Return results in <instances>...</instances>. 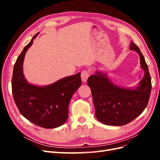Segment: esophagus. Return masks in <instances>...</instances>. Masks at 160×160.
I'll list each match as a JSON object with an SVG mask.
<instances>
[{
	"label": "esophagus",
	"instance_id": "34e87169",
	"mask_svg": "<svg viewBox=\"0 0 160 160\" xmlns=\"http://www.w3.org/2000/svg\"><path fill=\"white\" fill-rule=\"evenodd\" d=\"M81 80L83 82H84V83H85V82L87 81V80H88V77H89V72L88 71H86V70H84L81 72Z\"/></svg>",
	"mask_w": 160,
	"mask_h": 160
}]
</instances>
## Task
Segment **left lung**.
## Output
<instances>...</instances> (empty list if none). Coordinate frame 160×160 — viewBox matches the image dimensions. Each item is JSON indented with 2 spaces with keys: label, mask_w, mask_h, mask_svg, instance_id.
<instances>
[{
  "label": "left lung",
  "mask_w": 160,
  "mask_h": 160,
  "mask_svg": "<svg viewBox=\"0 0 160 160\" xmlns=\"http://www.w3.org/2000/svg\"><path fill=\"white\" fill-rule=\"evenodd\" d=\"M129 49L138 53L144 76L136 88L114 84L108 72L96 71L88 80L93 96L95 117L105 125L122 126L132 122L146 109L152 89L148 65L139 47L131 42Z\"/></svg>",
  "instance_id": "left-lung-1"
}]
</instances>
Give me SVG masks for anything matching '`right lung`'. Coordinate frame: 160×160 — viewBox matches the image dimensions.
Instances as JSON below:
<instances>
[{"label":"right lung","instance_id":"1","mask_svg":"<svg viewBox=\"0 0 160 160\" xmlns=\"http://www.w3.org/2000/svg\"><path fill=\"white\" fill-rule=\"evenodd\" d=\"M38 33L24 48L14 65L12 95L23 117L39 127L56 128L63 125L68 119L71 99L81 85V72L44 86L28 83L23 74V61Z\"/></svg>","mask_w":160,"mask_h":160}]
</instances>
